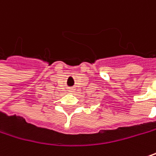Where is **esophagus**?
Here are the masks:
<instances>
[{
    "label": "esophagus",
    "instance_id": "34e87169",
    "mask_svg": "<svg viewBox=\"0 0 156 156\" xmlns=\"http://www.w3.org/2000/svg\"><path fill=\"white\" fill-rule=\"evenodd\" d=\"M76 91V89H75V87H69L68 88V92L70 93V94H72V93H74Z\"/></svg>",
    "mask_w": 156,
    "mask_h": 156
}]
</instances>
